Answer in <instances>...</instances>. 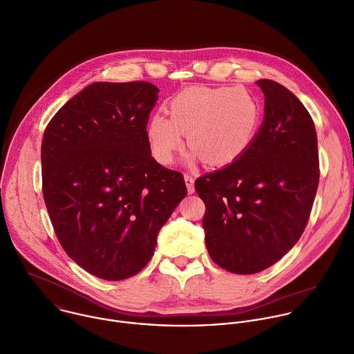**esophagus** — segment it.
<instances>
[{"instance_id": "1", "label": "esophagus", "mask_w": 354, "mask_h": 354, "mask_svg": "<svg viewBox=\"0 0 354 354\" xmlns=\"http://www.w3.org/2000/svg\"><path fill=\"white\" fill-rule=\"evenodd\" d=\"M184 181H185V185H187V189H188V194H194L195 192V180L192 176L189 174H184Z\"/></svg>"}]
</instances>
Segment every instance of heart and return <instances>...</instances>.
<instances>
[{"label": "heart", "mask_w": 354, "mask_h": 354, "mask_svg": "<svg viewBox=\"0 0 354 354\" xmlns=\"http://www.w3.org/2000/svg\"><path fill=\"white\" fill-rule=\"evenodd\" d=\"M167 109L170 118L156 113L147 124L151 153L165 166L184 148L183 134L192 148L189 160L227 166L246 152L260 122L257 101L242 87H189Z\"/></svg>", "instance_id": "heart-1"}]
</instances>
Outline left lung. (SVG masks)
Segmentation results:
<instances>
[{
	"mask_svg": "<svg viewBox=\"0 0 354 354\" xmlns=\"http://www.w3.org/2000/svg\"><path fill=\"white\" fill-rule=\"evenodd\" d=\"M264 119L246 152L195 181L205 202V243L212 260L235 274H256L277 263L303 234L318 187L313 119L303 104L272 80Z\"/></svg>",
	"mask_w": 354,
	"mask_h": 354,
	"instance_id": "1",
	"label": "left lung"
}]
</instances>
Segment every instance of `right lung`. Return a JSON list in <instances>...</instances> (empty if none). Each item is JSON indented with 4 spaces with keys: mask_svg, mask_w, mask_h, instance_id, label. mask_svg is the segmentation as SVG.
<instances>
[{
    "mask_svg": "<svg viewBox=\"0 0 354 354\" xmlns=\"http://www.w3.org/2000/svg\"><path fill=\"white\" fill-rule=\"evenodd\" d=\"M158 93L147 82L93 83L44 133L43 195L55 234L73 261L106 281L148 264L187 195L183 174L151 155L147 124Z\"/></svg>",
    "mask_w": 354,
    "mask_h": 354,
    "instance_id": "1",
    "label": "right lung"
}]
</instances>
